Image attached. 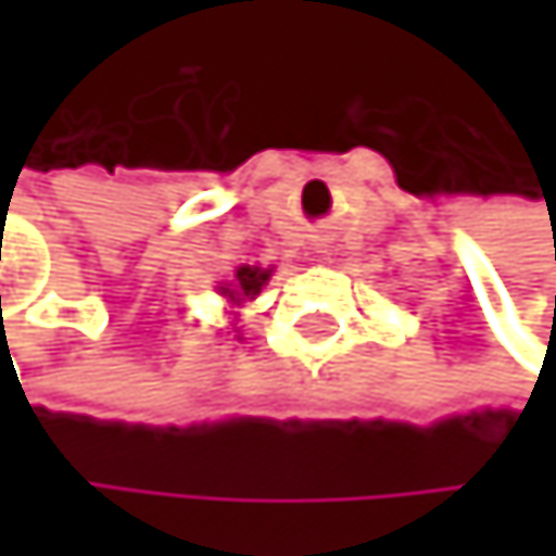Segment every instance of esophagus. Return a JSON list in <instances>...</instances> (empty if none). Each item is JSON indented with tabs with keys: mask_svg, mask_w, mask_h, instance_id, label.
<instances>
[{
	"mask_svg": "<svg viewBox=\"0 0 556 556\" xmlns=\"http://www.w3.org/2000/svg\"><path fill=\"white\" fill-rule=\"evenodd\" d=\"M313 247H316V253H327V240H324V237H316Z\"/></svg>",
	"mask_w": 556,
	"mask_h": 556,
	"instance_id": "34e87169",
	"label": "esophagus"
}]
</instances>
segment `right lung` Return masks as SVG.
<instances>
[{
  "mask_svg": "<svg viewBox=\"0 0 556 556\" xmlns=\"http://www.w3.org/2000/svg\"><path fill=\"white\" fill-rule=\"evenodd\" d=\"M273 276V269H263V266H240L237 269V276H232V283H226V287H219L223 290V296H229L232 303H247V300H253L263 287H266V280Z\"/></svg>",
  "mask_w": 556,
  "mask_h": 556,
  "instance_id": "1",
  "label": "right lung"
}]
</instances>
